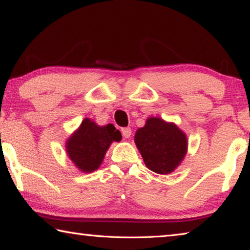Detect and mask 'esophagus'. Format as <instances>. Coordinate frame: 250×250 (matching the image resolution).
I'll use <instances>...</instances> for the list:
<instances>
[{
	"label": "esophagus",
	"mask_w": 250,
	"mask_h": 250,
	"mask_svg": "<svg viewBox=\"0 0 250 250\" xmlns=\"http://www.w3.org/2000/svg\"><path fill=\"white\" fill-rule=\"evenodd\" d=\"M121 133H122V135H124V138L128 139V138L131 137V133H132V131H131L130 128H122Z\"/></svg>",
	"instance_id": "34e87169"
}]
</instances>
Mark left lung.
<instances>
[{"mask_svg": "<svg viewBox=\"0 0 250 250\" xmlns=\"http://www.w3.org/2000/svg\"><path fill=\"white\" fill-rule=\"evenodd\" d=\"M134 142L146 167L158 174H170L188 152V138L179 126L151 117L138 129Z\"/></svg>", "mask_w": 250, "mask_h": 250, "instance_id": "obj_1", "label": "left lung"}]
</instances>
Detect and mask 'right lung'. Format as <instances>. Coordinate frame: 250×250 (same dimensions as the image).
<instances>
[{
    "instance_id": "obj_1",
    "label": "right lung",
    "mask_w": 250,
    "mask_h": 250,
    "mask_svg": "<svg viewBox=\"0 0 250 250\" xmlns=\"http://www.w3.org/2000/svg\"><path fill=\"white\" fill-rule=\"evenodd\" d=\"M121 139L120 131L113 125L100 126L86 118L67 140V155L82 172H94L103 163L110 145Z\"/></svg>"
}]
</instances>
